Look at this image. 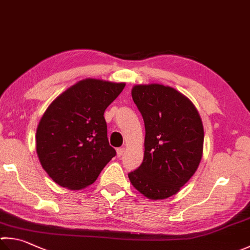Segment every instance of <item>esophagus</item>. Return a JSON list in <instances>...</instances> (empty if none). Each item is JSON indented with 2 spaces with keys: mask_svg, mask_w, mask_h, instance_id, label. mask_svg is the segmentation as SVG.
Returning a JSON list of instances; mask_svg holds the SVG:
<instances>
[{
  "mask_svg": "<svg viewBox=\"0 0 250 250\" xmlns=\"http://www.w3.org/2000/svg\"><path fill=\"white\" fill-rule=\"evenodd\" d=\"M124 152H125V148H119L116 150V153H117V157L119 158H121L122 155L124 154Z\"/></svg>",
  "mask_w": 250,
  "mask_h": 250,
  "instance_id": "34e87169",
  "label": "esophagus"
}]
</instances>
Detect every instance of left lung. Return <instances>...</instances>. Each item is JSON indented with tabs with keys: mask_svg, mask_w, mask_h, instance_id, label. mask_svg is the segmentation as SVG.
<instances>
[{
	"mask_svg": "<svg viewBox=\"0 0 250 250\" xmlns=\"http://www.w3.org/2000/svg\"><path fill=\"white\" fill-rule=\"evenodd\" d=\"M131 97L145 122L141 166L128 174L140 194L151 200L177 194L202 158L204 126L189 99L169 86L135 84Z\"/></svg>",
	"mask_w": 250,
	"mask_h": 250,
	"instance_id": "1",
	"label": "left lung"
}]
</instances>
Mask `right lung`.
Listing matches in <instances>:
<instances>
[{"mask_svg":"<svg viewBox=\"0 0 250 250\" xmlns=\"http://www.w3.org/2000/svg\"><path fill=\"white\" fill-rule=\"evenodd\" d=\"M124 87L125 83L83 79L61 93L42 115L36 134L37 154L60 186L86 188L115 157L103 114Z\"/></svg>","mask_w":250,"mask_h":250,"instance_id":"1","label":"right lung"}]
</instances>
